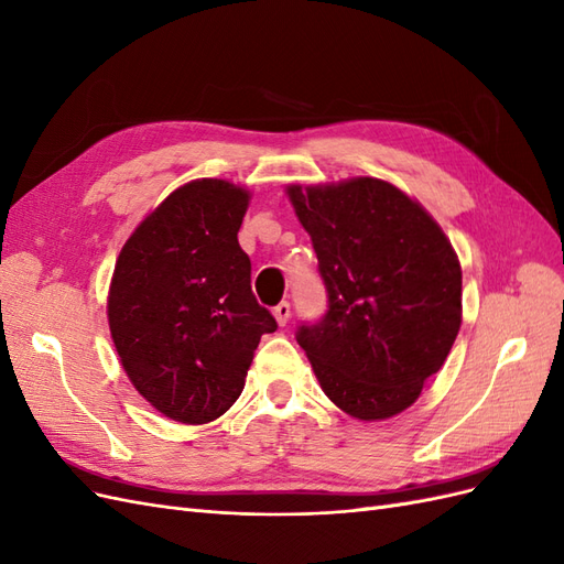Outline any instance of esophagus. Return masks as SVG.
Segmentation results:
<instances>
[{"mask_svg":"<svg viewBox=\"0 0 564 564\" xmlns=\"http://www.w3.org/2000/svg\"><path fill=\"white\" fill-rule=\"evenodd\" d=\"M272 315H275L280 327H284V324L289 322V317H292V305H289L286 301H282L280 305H275V311H272Z\"/></svg>","mask_w":564,"mask_h":564,"instance_id":"esophagus-1","label":"esophagus"}]
</instances>
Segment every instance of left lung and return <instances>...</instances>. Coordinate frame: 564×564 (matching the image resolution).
<instances>
[{"mask_svg":"<svg viewBox=\"0 0 564 564\" xmlns=\"http://www.w3.org/2000/svg\"><path fill=\"white\" fill-rule=\"evenodd\" d=\"M319 261L329 311L299 346L340 412L386 421L412 406L460 329V263L421 202L381 178L284 187Z\"/></svg>","mask_w":564,"mask_h":564,"instance_id":"8db88e82","label":"left lung"}]
</instances>
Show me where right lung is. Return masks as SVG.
Listing matches in <instances>:
<instances>
[{"instance_id": "add662e5", "label": "right lung", "mask_w": 564, "mask_h": 564, "mask_svg": "<svg viewBox=\"0 0 564 564\" xmlns=\"http://www.w3.org/2000/svg\"><path fill=\"white\" fill-rule=\"evenodd\" d=\"M251 193L197 178L162 199L117 256L108 324L129 381L166 419L202 425L240 398L278 322L251 294L237 242Z\"/></svg>"}]
</instances>
